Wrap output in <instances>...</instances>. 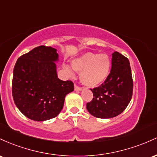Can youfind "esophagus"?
<instances>
[{
  "instance_id": "esophagus-1",
  "label": "esophagus",
  "mask_w": 157,
  "mask_h": 157,
  "mask_svg": "<svg viewBox=\"0 0 157 157\" xmlns=\"http://www.w3.org/2000/svg\"><path fill=\"white\" fill-rule=\"evenodd\" d=\"M74 90H75V91H79L82 90V87H79V86L76 85V84H75V87H74Z\"/></svg>"
}]
</instances>
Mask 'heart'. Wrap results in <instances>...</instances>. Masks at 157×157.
<instances>
[{
    "mask_svg": "<svg viewBox=\"0 0 157 157\" xmlns=\"http://www.w3.org/2000/svg\"><path fill=\"white\" fill-rule=\"evenodd\" d=\"M74 70L81 72L80 79L84 85L96 87L103 83L110 73L111 61L107 54L88 52L72 62ZM66 69L70 72L69 67Z\"/></svg>",
    "mask_w": 157,
    "mask_h": 157,
    "instance_id": "heart-1",
    "label": "heart"
}]
</instances>
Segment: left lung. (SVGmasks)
Listing matches in <instances>:
<instances>
[{
    "mask_svg": "<svg viewBox=\"0 0 157 157\" xmlns=\"http://www.w3.org/2000/svg\"><path fill=\"white\" fill-rule=\"evenodd\" d=\"M133 82L129 60L118 52L112 54V67L106 80L90 89L93 98L87 103L91 115L109 119L121 113L131 101Z\"/></svg>",
    "mask_w": 157,
    "mask_h": 157,
    "instance_id": "obj_1",
    "label": "left lung"
}]
</instances>
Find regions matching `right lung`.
Segmentation results:
<instances>
[{"mask_svg":"<svg viewBox=\"0 0 157 157\" xmlns=\"http://www.w3.org/2000/svg\"><path fill=\"white\" fill-rule=\"evenodd\" d=\"M56 49L39 46L18 58L12 77V93L17 108L34 121L55 118L62 110L67 94L74 90L73 82L57 77L54 61Z\"/></svg>","mask_w":157,"mask_h":157,"instance_id":"1","label":"right lung"}]
</instances>
